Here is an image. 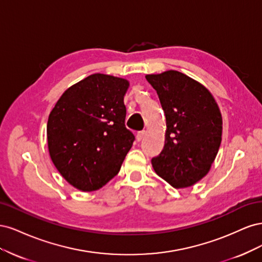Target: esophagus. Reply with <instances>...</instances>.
Returning a JSON list of instances; mask_svg holds the SVG:
<instances>
[{"label": "esophagus", "instance_id": "obj_1", "mask_svg": "<svg viewBox=\"0 0 262 262\" xmlns=\"http://www.w3.org/2000/svg\"><path fill=\"white\" fill-rule=\"evenodd\" d=\"M145 134H146L145 131H140V132H138V134H137V140H138V141H142V140H143V138L145 137Z\"/></svg>", "mask_w": 262, "mask_h": 262}]
</instances>
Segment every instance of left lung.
I'll list each match as a JSON object with an SVG mask.
<instances>
[{
	"mask_svg": "<svg viewBox=\"0 0 262 262\" xmlns=\"http://www.w3.org/2000/svg\"><path fill=\"white\" fill-rule=\"evenodd\" d=\"M145 77L158 95L167 128L153 168L173 188L193 186L217 155L223 129L220 108L207 87L178 71Z\"/></svg>",
	"mask_w": 262,
	"mask_h": 262,
	"instance_id": "left-lung-1",
	"label": "left lung"
}]
</instances>
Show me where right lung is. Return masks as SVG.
<instances>
[{
    "label": "right lung",
    "instance_id": "right-lung-1",
    "mask_svg": "<svg viewBox=\"0 0 262 262\" xmlns=\"http://www.w3.org/2000/svg\"><path fill=\"white\" fill-rule=\"evenodd\" d=\"M129 81L92 74L62 94L47 123L51 161L70 185L95 191L112 180L132 147L125 128Z\"/></svg>",
    "mask_w": 262,
    "mask_h": 262
}]
</instances>
